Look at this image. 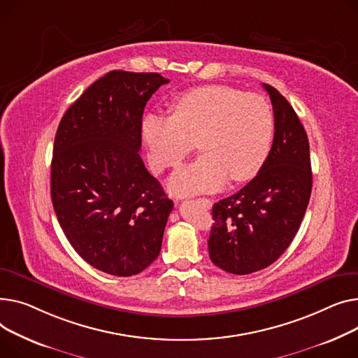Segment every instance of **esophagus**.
Segmentation results:
<instances>
[{
  "label": "esophagus",
  "instance_id": "obj_1",
  "mask_svg": "<svg viewBox=\"0 0 358 358\" xmlns=\"http://www.w3.org/2000/svg\"><path fill=\"white\" fill-rule=\"evenodd\" d=\"M196 202L202 203V205H203V206H206V208H211V205H213L211 199H208V198H199V199H196Z\"/></svg>",
  "mask_w": 358,
  "mask_h": 358
}]
</instances>
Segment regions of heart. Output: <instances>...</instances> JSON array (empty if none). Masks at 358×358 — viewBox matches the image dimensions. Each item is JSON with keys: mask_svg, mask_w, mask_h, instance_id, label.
Masks as SVG:
<instances>
[{"mask_svg": "<svg viewBox=\"0 0 358 358\" xmlns=\"http://www.w3.org/2000/svg\"><path fill=\"white\" fill-rule=\"evenodd\" d=\"M172 117L149 114L143 137L153 169L163 172L192 153L198 141L202 156L178 169L169 187L176 195L213 192L228 178L253 179L263 167L275 131L270 103L257 94L209 85L179 96Z\"/></svg>", "mask_w": 358, "mask_h": 358, "instance_id": "b5f03b06", "label": "heart"}]
</instances>
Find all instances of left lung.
<instances>
[{
    "label": "left lung",
    "mask_w": 358,
    "mask_h": 358,
    "mask_svg": "<svg viewBox=\"0 0 358 358\" xmlns=\"http://www.w3.org/2000/svg\"><path fill=\"white\" fill-rule=\"evenodd\" d=\"M273 105L275 137L259 171L234 195L213 206L209 257L233 275L275 263L295 238L312 191L309 141L287 99L263 83Z\"/></svg>",
    "instance_id": "obj_1"
}]
</instances>
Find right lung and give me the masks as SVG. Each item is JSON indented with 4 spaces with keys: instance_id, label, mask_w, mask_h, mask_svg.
Listing matches in <instances>:
<instances>
[{
    "instance_id": "1",
    "label": "right lung",
    "mask_w": 358,
    "mask_h": 358,
    "mask_svg": "<svg viewBox=\"0 0 358 358\" xmlns=\"http://www.w3.org/2000/svg\"><path fill=\"white\" fill-rule=\"evenodd\" d=\"M169 79L111 71L83 92L56 131L50 195L76 253L118 278L138 275L159 256L173 209L138 155L147 101Z\"/></svg>"
}]
</instances>
